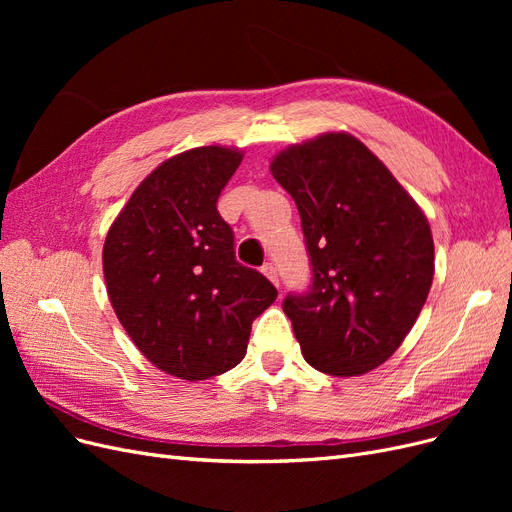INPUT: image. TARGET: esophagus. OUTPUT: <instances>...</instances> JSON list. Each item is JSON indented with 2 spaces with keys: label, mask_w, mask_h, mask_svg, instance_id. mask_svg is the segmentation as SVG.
<instances>
[{
  "label": "esophagus",
  "mask_w": 512,
  "mask_h": 512,
  "mask_svg": "<svg viewBox=\"0 0 512 512\" xmlns=\"http://www.w3.org/2000/svg\"><path fill=\"white\" fill-rule=\"evenodd\" d=\"M260 271H262V275H267L275 286H280V273H277V267L273 265V262H267V265H262Z\"/></svg>",
  "instance_id": "1"
}]
</instances>
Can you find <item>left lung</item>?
Instances as JSON below:
<instances>
[{
	"label": "left lung",
	"mask_w": 512,
	"mask_h": 512,
	"mask_svg": "<svg viewBox=\"0 0 512 512\" xmlns=\"http://www.w3.org/2000/svg\"><path fill=\"white\" fill-rule=\"evenodd\" d=\"M271 173L297 203L312 262L309 290L284 299L305 361L331 376L376 369L414 327L433 282L425 213L346 132L280 151Z\"/></svg>",
	"instance_id": "obj_1"
}]
</instances>
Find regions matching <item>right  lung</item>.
<instances>
[{
  "mask_svg": "<svg viewBox=\"0 0 512 512\" xmlns=\"http://www.w3.org/2000/svg\"><path fill=\"white\" fill-rule=\"evenodd\" d=\"M243 153L196 147L162 162L121 209L102 250L108 299L136 348L196 382L241 363L275 286L235 258L218 198Z\"/></svg>",
  "mask_w": 512,
  "mask_h": 512,
  "instance_id": "1",
  "label": "right lung"
}]
</instances>
